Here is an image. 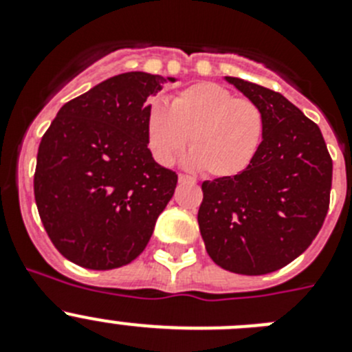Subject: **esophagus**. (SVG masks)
Instances as JSON below:
<instances>
[{
    "mask_svg": "<svg viewBox=\"0 0 352 352\" xmlns=\"http://www.w3.org/2000/svg\"><path fill=\"white\" fill-rule=\"evenodd\" d=\"M178 182H179V183H194L195 179H192L190 176H185V174H179V176H178Z\"/></svg>",
    "mask_w": 352,
    "mask_h": 352,
    "instance_id": "obj_1",
    "label": "esophagus"
}]
</instances>
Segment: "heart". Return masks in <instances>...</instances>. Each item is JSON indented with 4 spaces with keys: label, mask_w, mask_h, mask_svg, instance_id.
<instances>
[{
    "label": "heart",
    "mask_w": 352,
    "mask_h": 352,
    "mask_svg": "<svg viewBox=\"0 0 352 352\" xmlns=\"http://www.w3.org/2000/svg\"><path fill=\"white\" fill-rule=\"evenodd\" d=\"M264 138L263 111L214 82H199L146 111L148 148L160 166H170L190 139L188 164L213 178H232L250 167Z\"/></svg>",
    "instance_id": "1"
}]
</instances>
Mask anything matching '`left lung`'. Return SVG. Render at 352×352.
I'll list each match as a JSON object with an SVG mask.
<instances>
[{
  "mask_svg": "<svg viewBox=\"0 0 352 352\" xmlns=\"http://www.w3.org/2000/svg\"><path fill=\"white\" fill-rule=\"evenodd\" d=\"M263 111L247 170L203 183L197 213L208 256L227 272L266 275L303 254L329 206L333 164L319 126L280 93L223 77Z\"/></svg>",
  "mask_w": 352,
  "mask_h": 352,
  "instance_id": "left-lung-1",
  "label": "left lung"
}]
</instances>
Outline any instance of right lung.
<instances>
[{
	"mask_svg": "<svg viewBox=\"0 0 352 352\" xmlns=\"http://www.w3.org/2000/svg\"><path fill=\"white\" fill-rule=\"evenodd\" d=\"M125 72L58 111L36 155L35 201L54 247L89 270L132 263L148 245L178 183L146 139V104L164 82Z\"/></svg>",
	"mask_w": 352,
	"mask_h": 352,
	"instance_id": "obj_1",
	"label": "right lung"
}]
</instances>
